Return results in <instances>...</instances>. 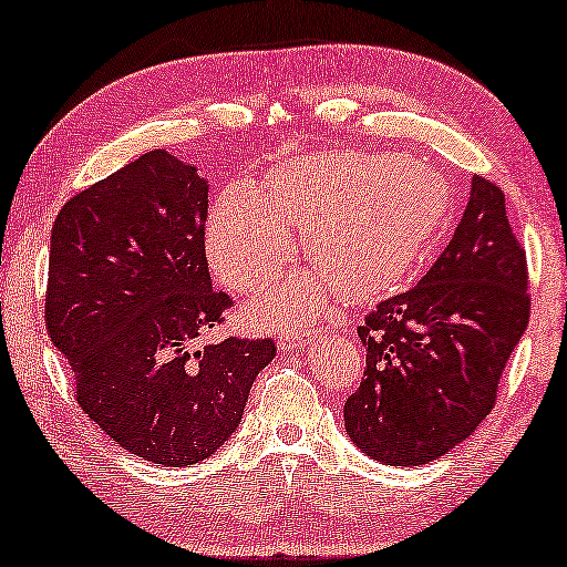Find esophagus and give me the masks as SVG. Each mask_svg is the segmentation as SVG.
I'll return each mask as SVG.
<instances>
[{"label": "esophagus", "instance_id": "34e87169", "mask_svg": "<svg viewBox=\"0 0 567 567\" xmlns=\"http://www.w3.org/2000/svg\"><path fill=\"white\" fill-rule=\"evenodd\" d=\"M317 334H321V332H313V329H309V332H281L278 334V347H281L284 352L296 350V347L309 344V339H313Z\"/></svg>", "mask_w": 567, "mask_h": 567}]
</instances>
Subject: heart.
<instances>
[{
  "mask_svg": "<svg viewBox=\"0 0 567 567\" xmlns=\"http://www.w3.org/2000/svg\"><path fill=\"white\" fill-rule=\"evenodd\" d=\"M449 215V182L429 164L398 154H317L276 167L258 189H225L207 220L205 246L225 286L254 293L289 264V228H301L303 258L313 271L256 303L258 319L284 324L319 313L334 289L347 301L395 293Z\"/></svg>",
  "mask_w": 567,
  "mask_h": 567,
  "instance_id": "1",
  "label": "heart"
}]
</instances>
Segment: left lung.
<instances>
[{"label":"left lung","mask_w":567,"mask_h":567,"mask_svg":"<svg viewBox=\"0 0 567 567\" xmlns=\"http://www.w3.org/2000/svg\"><path fill=\"white\" fill-rule=\"evenodd\" d=\"M527 321L525 248L509 228L504 193L476 174L431 271L357 327L368 368L344 403L354 446L388 466L449 454L489 415Z\"/></svg>","instance_id":"obj_1"}]
</instances>
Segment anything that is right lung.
I'll use <instances>...</instances> for the list:
<instances>
[{
    "label": "right lung",
    "mask_w": 567,
    "mask_h": 567,
    "mask_svg": "<svg viewBox=\"0 0 567 567\" xmlns=\"http://www.w3.org/2000/svg\"><path fill=\"white\" fill-rule=\"evenodd\" d=\"M207 189L154 150L68 199L50 235L45 327L75 400L144 461L189 466L238 429L274 339L199 344L225 321L205 256Z\"/></svg>",
    "instance_id": "add662e5"
}]
</instances>
